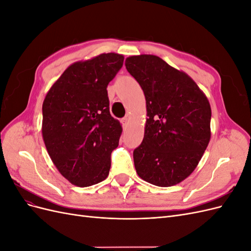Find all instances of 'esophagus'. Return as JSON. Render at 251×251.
<instances>
[{"label": "esophagus", "instance_id": "esophagus-1", "mask_svg": "<svg viewBox=\"0 0 251 251\" xmlns=\"http://www.w3.org/2000/svg\"><path fill=\"white\" fill-rule=\"evenodd\" d=\"M121 123H123L124 126H126L127 125V123H128V118H127V117H125V118H123V120H121Z\"/></svg>", "mask_w": 251, "mask_h": 251}]
</instances>
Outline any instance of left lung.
Instances as JSON below:
<instances>
[{
  "label": "left lung",
  "instance_id": "1",
  "mask_svg": "<svg viewBox=\"0 0 251 251\" xmlns=\"http://www.w3.org/2000/svg\"><path fill=\"white\" fill-rule=\"evenodd\" d=\"M126 68L147 100L144 137L133 153L136 172L156 186L176 185L195 171L209 143V101L191 76L156 55L127 57Z\"/></svg>",
  "mask_w": 251,
  "mask_h": 251
}]
</instances>
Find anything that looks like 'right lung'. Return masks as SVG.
<instances>
[{
  "label": "right lung",
  "instance_id": "add662e5",
  "mask_svg": "<svg viewBox=\"0 0 251 251\" xmlns=\"http://www.w3.org/2000/svg\"><path fill=\"white\" fill-rule=\"evenodd\" d=\"M124 58L111 52L73 63L44 100L45 146L58 172L76 186L97 184L109 175L123 127L110 114L107 87Z\"/></svg>",
  "mask_w": 251,
  "mask_h": 251
}]
</instances>
